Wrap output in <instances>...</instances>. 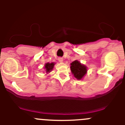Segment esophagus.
<instances>
[{
  "label": "esophagus",
  "mask_w": 125,
  "mask_h": 125,
  "mask_svg": "<svg viewBox=\"0 0 125 125\" xmlns=\"http://www.w3.org/2000/svg\"><path fill=\"white\" fill-rule=\"evenodd\" d=\"M58 60H59V62H60V63L63 62V59L62 57H59V59H58Z\"/></svg>",
  "instance_id": "esophagus-1"
}]
</instances>
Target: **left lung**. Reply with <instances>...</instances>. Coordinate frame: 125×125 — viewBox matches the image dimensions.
<instances>
[{"label":"left lung","instance_id":"left-lung-1","mask_svg":"<svg viewBox=\"0 0 125 125\" xmlns=\"http://www.w3.org/2000/svg\"><path fill=\"white\" fill-rule=\"evenodd\" d=\"M72 74L77 80H82L87 73L88 68L85 65L81 63L77 60H74L70 64Z\"/></svg>","mask_w":125,"mask_h":125}]
</instances>
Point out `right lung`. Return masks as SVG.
<instances>
[{
    "instance_id": "1",
    "label": "right lung",
    "mask_w": 125,
    "mask_h": 125,
    "mask_svg": "<svg viewBox=\"0 0 125 125\" xmlns=\"http://www.w3.org/2000/svg\"><path fill=\"white\" fill-rule=\"evenodd\" d=\"M55 63L54 62H52V63H46L45 64V66H44V68H45V72H46V74H48V73H50V72H51V71L53 70L54 66L55 65Z\"/></svg>"
}]
</instances>
